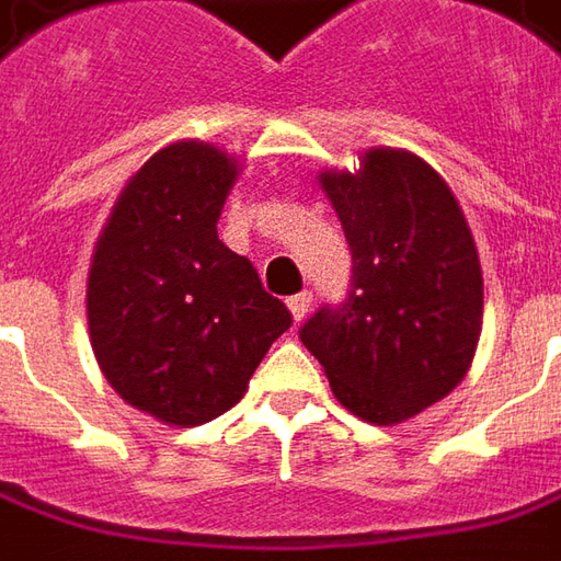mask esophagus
<instances>
[{"mask_svg": "<svg viewBox=\"0 0 561 561\" xmlns=\"http://www.w3.org/2000/svg\"><path fill=\"white\" fill-rule=\"evenodd\" d=\"M310 304H312L310 291H300V295L288 297V310H291V316H295L297 322H300V319L307 316V310H310Z\"/></svg>", "mask_w": 561, "mask_h": 561, "instance_id": "1", "label": "esophagus"}]
</instances>
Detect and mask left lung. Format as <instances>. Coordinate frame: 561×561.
I'll return each mask as SVG.
<instances>
[{"instance_id":"1","label":"left lung","mask_w":561,"mask_h":561,"mask_svg":"<svg viewBox=\"0 0 561 561\" xmlns=\"http://www.w3.org/2000/svg\"><path fill=\"white\" fill-rule=\"evenodd\" d=\"M353 276L341 304L300 325L337 402L390 426L430 409L470 368L482 266L467 217L424 159L368 150L356 174H322Z\"/></svg>"}]
</instances>
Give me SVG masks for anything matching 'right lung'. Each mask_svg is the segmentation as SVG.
Returning <instances> with one entry per match:
<instances>
[{"mask_svg": "<svg viewBox=\"0 0 561 561\" xmlns=\"http://www.w3.org/2000/svg\"><path fill=\"white\" fill-rule=\"evenodd\" d=\"M236 162L184 140L122 190L89 270L91 350L110 387L174 426L230 411L291 312L217 239Z\"/></svg>", "mask_w": 561, "mask_h": 561, "instance_id": "right-lung-1", "label": "right lung"}]
</instances>
